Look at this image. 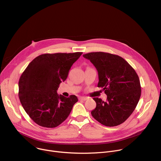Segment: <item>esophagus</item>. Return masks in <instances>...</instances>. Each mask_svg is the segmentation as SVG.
<instances>
[{
    "label": "esophagus",
    "mask_w": 161,
    "mask_h": 161,
    "mask_svg": "<svg viewBox=\"0 0 161 161\" xmlns=\"http://www.w3.org/2000/svg\"><path fill=\"white\" fill-rule=\"evenodd\" d=\"M80 99L81 100V101H86V100L88 99V97H81L80 98Z\"/></svg>",
    "instance_id": "esophagus-1"
}]
</instances>
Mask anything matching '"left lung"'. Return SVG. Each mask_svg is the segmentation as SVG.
Listing matches in <instances>:
<instances>
[{
  "label": "left lung",
  "mask_w": 161,
  "mask_h": 161,
  "mask_svg": "<svg viewBox=\"0 0 161 161\" xmlns=\"http://www.w3.org/2000/svg\"><path fill=\"white\" fill-rule=\"evenodd\" d=\"M97 69L98 87L107 95L106 101L94 97L96 108L92 117L101 124L114 127L124 123L139 102L142 89L138 76L122 57L105 52H91L83 55Z\"/></svg>",
  "instance_id": "left-lung-1"
}]
</instances>
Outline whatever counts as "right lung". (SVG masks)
I'll use <instances>...</instances> for the list:
<instances>
[{"label":"right lung","mask_w":161,"mask_h":161,"mask_svg":"<svg viewBox=\"0 0 161 161\" xmlns=\"http://www.w3.org/2000/svg\"><path fill=\"white\" fill-rule=\"evenodd\" d=\"M82 52L44 53L36 57L27 67L18 83L20 103L37 125L56 127L69 115L76 96H58L57 90L64 81L73 64Z\"/></svg>","instance_id":"add662e5"}]
</instances>
